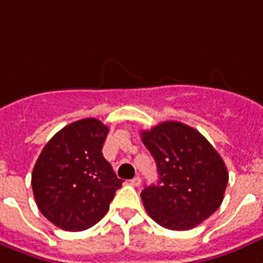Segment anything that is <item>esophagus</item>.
Returning a JSON list of instances; mask_svg holds the SVG:
<instances>
[{
  "label": "esophagus",
  "mask_w": 263,
  "mask_h": 263,
  "mask_svg": "<svg viewBox=\"0 0 263 263\" xmlns=\"http://www.w3.org/2000/svg\"><path fill=\"white\" fill-rule=\"evenodd\" d=\"M130 184L133 185V186H140V185H141V178H140V177H134L133 180L130 181Z\"/></svg>",
  "instance_id": "34e87169"
}]
</instances>
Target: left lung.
I'll list each match as a JSON object with an SVG mask.
<instances>
[{"instance_id": "left-lung-1", "label": "left lung", "mask_w": 263, "mask_h": 263, "mask_svg": "<svg viewBox=\"0 0 263 263\" xmlns=\"http://www.w3.org/2000/svg\"><path fill=\"white\" fill-rule=\"evenodd\" d=\"M141 140L159 174L158 184L141 192L151 218L166 229L188 231L214 214L229 180L214 146L196 129L174 121L141 132Z\"/></svg>"}]
</instances>
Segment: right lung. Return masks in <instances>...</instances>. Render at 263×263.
<instances>
[{
	"instance_id": "1",
	"label": "right lung",
	"mask_w": 263,
	"mask_h": 263,
	"mask_svg": "<svg viewBox=\"0 0 263 263\" xmlns=\"http://www.w3.org/2000/svg\"><path fill=\"white\" fill-rule=\"evenodd\" d=\"M108 126L96 118L67 125L50 138L31 176L34 199L60 229H89L108 211L123 181L103 156Z\"/></svg>"
}]
</instances>
